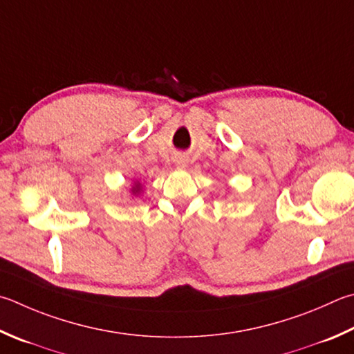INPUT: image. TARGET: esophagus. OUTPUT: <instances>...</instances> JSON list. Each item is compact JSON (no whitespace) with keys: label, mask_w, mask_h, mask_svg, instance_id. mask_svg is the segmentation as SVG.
<instances>
[{"label":"esophagus","mask_w":354,"mask_h":354,"mask_svg":"<svg viewBox=\"0 0 354 354\" xmlns=\"http://www.w3.org/2000/svg\"><path fill=\"white\" fill-rule=\"evenodd\" d=\"M179 165H181V167H184V160H179V162H178Z\"/></svg>","instance_id":"obj_1"}]
</instances>
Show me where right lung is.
<instances>
[{"label":"right lung","instance_id":"add662e5","mask_svg":"<svg viewBox=\"0 0 354 354\" xmlns=\"http://www.w3.org/2000/svg\"><path fill=\"white\" fill-rule=\"evenodd\" d=\"M139 190H140V187H139V184H138V185H136V187H134V189H133V194H138V192H139Z\"/></svg>","mask_w":354,"mask_h":354}]
</instances>
